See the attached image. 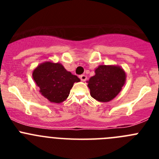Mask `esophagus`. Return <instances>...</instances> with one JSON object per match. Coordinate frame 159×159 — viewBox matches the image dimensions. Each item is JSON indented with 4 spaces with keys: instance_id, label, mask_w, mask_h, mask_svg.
Returning <instances> with one entry per match:
<instances>
[{
    "instance_id": "obj_1",
    "label": "esophagus",
    "mask_w": 159,
    "mask_h": 159,
    "mask_svg": "<svg viewBox=\"0 0 159 159\" xmlns=\"http://www.w3.org/2000/svg\"><path fill=\"white\" fill-rule=\"evenodd\" d=\"M80 80L82 81H85L87 80V76L85 75H81L80 76Z\"/></svg>"
}]
</instances>
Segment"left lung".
Masks as SVG:
<instances>
[{
  "mask_svg": "<svg viewBox=\"0 0 159 159\" xmlns=\"http://www.w3.org/2000/svg\"><path fill=\"white\" fill-rule=\"evenodd\" d=\"M95 75L87 81L90 94L97 101L107 102L115 99L121 92L127 75L118 65H99L95 69Z\"/></svg>",
  "mask_w": 159,
  "mask_h": 159,
  "instance_id": "8db88e82",
  "label": "left lung"
}]
</instances>
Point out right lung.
<instances>
[{
    "mask_svg": "<svg viewBox=\"0 0 159 159\" xmlns=\"http://www.w3.org/2000/svg\"><path fill=\"white\" fill-rule=\"evenodd\" d=\"M32 78L36 86L40 88L41 95L54 103L65 101L74 83L80 81L60 63L51 60L39 64L32 71Z\"/></svg>",
    "mask_w": 159,
    "mask_h": 159,
    "instance_id": "obj_1",
    "label": "right lung"
}]
</instances>
